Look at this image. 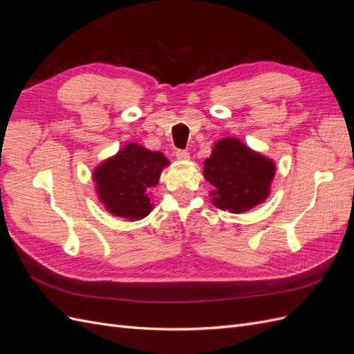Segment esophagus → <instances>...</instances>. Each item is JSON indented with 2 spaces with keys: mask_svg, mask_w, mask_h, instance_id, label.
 <instances>
[{
  "mask_svg": "<svg viewBox=\"0 0 354 354\" xmlns=\"http://www.w3.org/2000/svg\"><path fill=\"white\" fill-rule=\"evenodd\" d=\"M176 158L178 160H189L190 159V153L187 151H177L176 152Z\"/></svg>",
  "mask_w": 354,
  "mask_h": 354,
  "instance_id": "34e87169",
  "label": "esophagus"
}]
</instances>
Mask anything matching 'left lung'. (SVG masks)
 Returning a JSON list of instances; mask_svg holds the SVG:
<instances>
[{"instance_id": "obj_1", "label": "left lung", "mask_w": 354, "mask_h": 354, "mask_svg": "<svg viewBox=\"0 0 354 354\" xmlns=\"http://www.w3.org/2000/svg\"><path fill=\"white\" fill-rule=\"evenodd\" d=\"M203 177L214 186L211 202L233 214L250 211L270 195L276 164L234 137L221 138L203 162Z\"/></svg>"}]
</instances>
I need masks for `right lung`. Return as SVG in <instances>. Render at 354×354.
I'll use <instances>...</instances> for the list:
<instances>
[{
    "instance_id": "add662e5",
    "label": "right lung",
    "mask_w": 354,
    "mask_h": 354,
    "mask_svg": "<svg viewBox=\"0 0 354 354\" xmlns=\"http://www.w3.org/2000/svg\"><path fill=\"white\" fill-rule=\"evenodd\" d=\"M169 165L162 152L128 143L93 171L95 194L106 211L130 221L142 220L153 209L151 189Z\"/></svg>"
}]
</instances>
